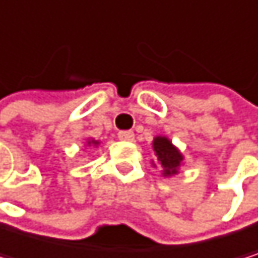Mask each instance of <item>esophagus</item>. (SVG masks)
I'll return each mask as SVG.
<instances>
[{"instance_id": "obj_1", "label": "esophagus", "mask_w": 258, "mask_h": 258, "mask_svg": "<svg viewBox=\"0 0 258 258\" xmlns=\"http://www.w3.org/2000/svg\"><path fill=\"white\" fill-rule=\"evenodd\" d=\"M117 136H119L120 141H133L135 139V133L130 132V130H122V132L117 133Z\"/></svg>"}]
</instances>
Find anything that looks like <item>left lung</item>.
<instances>
[{"label": "left lung", "instance_id": "obj_1", "mask_svg": "<svg viewBox=\"0 0 258 258\" xmlns=\"http://www.w3.org/2000/svg\"><path fill=\"white\" fill-rule=\"evenodd\" d=\"M153 150L158 156L156 161L164 168V176H170V175L178 173V168L182 162V155L178 152V148L170 141L162 136L155 138Z\"/></svg>", "mask_w": 258, "mask_h": 258}]
</instances>
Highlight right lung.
<instances>
[{"label":"right lung","mask_w":258,"mask_h":258,"mask_svg":"<svg viewBox=\"0 0 258 258\" xmlns=\"http://www.w3.org/2000/svg\"><path fill=\"white\" fill-rule=\"evenodd\" d=\"M88 144H94V145H97L99 142H97V141H88Z\"/></svg>","instance_id":"1"}]
</instances>
